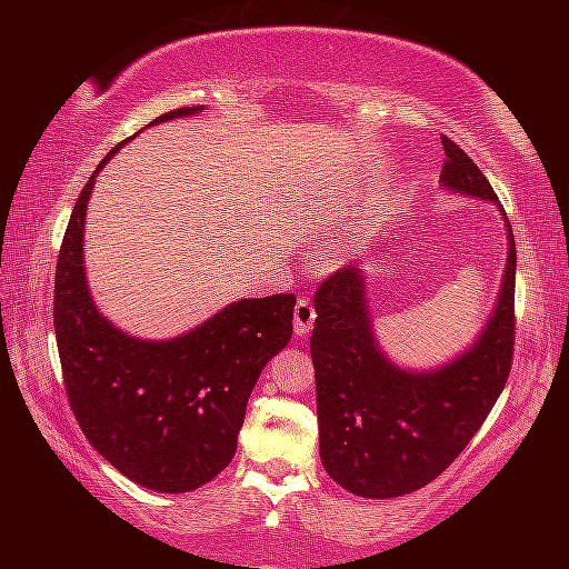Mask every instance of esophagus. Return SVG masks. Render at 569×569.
<instances>
[{"label": "esophagus", "mask_w": 569, "mask_h": 569, "mask_svg": "<svg viewBox=\"0 0 569 569\" xmlns=\"http://www.w3.org/2000/svg\"><path fill=\"white\" fill-rule=\"evenodd\" d=\"M313 323H316L313 302H310V298H300L295 302V333H298V337H306V333L313 329Z\"/></svg>", "instance_id": "esophagus-1"}]
</instances>
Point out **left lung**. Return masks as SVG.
<instances>
[{"label":"left lung","mask_w":569,"mask_h":569,"mask_svg":"<svg viewBox=\"0 0 569 569\" xmlns=\"http://www.w3.org/2000/svg\"><path fill=\"white\" fill-rule=\"evenodd\" d=\"M442 139L446 189L495 201L469 154ZM508 267L500 300L485 333L456 362L432 372L399 370L380 355L357 267L333 271L316 290L310 357L321 461L347 492L386 500L438 479L461 456L512 368L516 347V238L508 224Z\"/></svg>","instance_id":"1"}]
</instances>
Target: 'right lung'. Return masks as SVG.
Listing matches in <instances>:
<instances>
[{
  "label": "right lung",
  "mask_w": 569,
  "mask_h": 569,
  "mask_svg": "<svg viewBox=\"0 0 569 569\" xmlns=\"http://www.w3.org/2000/svg\"><path fill=\"white\" fill-rule=\"evenodd\" d=\"M197 111L176 108L152 123ZM98 170L69 217L53 279L69 407L90 446L123 477L154 492H191L236 456L248 396L263 365L290 341L298 298L238 300L170 341H139L113 329L92 306L82 269L84 212Z\"/></svg>",
  "instance_id": "1"
}]
</instances>
